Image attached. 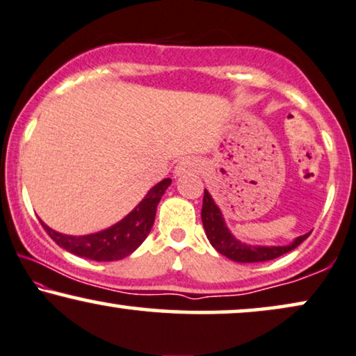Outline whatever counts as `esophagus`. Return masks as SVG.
Wrapping results in <instances>:
<instances>
[{
  "label": "esophagus",
  "mask_w": 356,
  "mask_h": 356,
  "mask_svg": "<svg viewBox=\"0 0 356 356\" xmlns=\"http://www.w3.org/2000/svg\"><path fill=\"white\" fill-rule=\"evenodd\" d=\"M200 169V163L195 158H184L177 163L174 169V175H184V174H191V172H197Z\"/></svg>",
  "instance_id": "34e87169"
}]
</instances>
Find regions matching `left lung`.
Wrapping results in <instances>:
<instances>
[{
	"label": "left lung",
	"instance_id": "obj_1",
	"mask_svg": "<svg viewBox=\"0 0 356 356\" xmlns=\"http://www.w3.org/2000/svg\"><path fill=\"white\" fill-rule=\"evenodd\" d=\"M202 221L203 227H205L207 238L210 244L215 248L218 252L225 255V257L234 260V262L249 264V262H267V260L277 259L280 255L290 252V250L296 249L302 241H305L307 234H302L296 238L291 244L288 245H275V248H264V245H248L241 243L229 233L222 220V215L216 203L205 188L203 192V205H202Z\"/></svg>",
	"mask_w": 356,
	"mask_h": 356
}]
</instances>
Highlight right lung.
Returning a JSON list of instances; mask_svg holds the SVG:
<instances>
[{"instance_id":"1","label":"right lung","mask_w":356,"mask_h":356,"mask_svg":"<svg viewBox=\"0 0 356 356\" xmlns=\"http://www.w3.org/2000/svg\"><path fill=\"white\" fill-rule=\"evenodd\" d=\"M170 179H164L151 188L143 200L138 203L130 215H127L122 221L113 225L107 229L99 231V233L88 236H68L56 233L47 225L42 222L47 234L55 241L60 248H63L71 254L86 257L97 262H112V260H120L130 255L141 245V243L149 234L153 227L156 207L170 186Z\"/></svg>"}]
</instances>
